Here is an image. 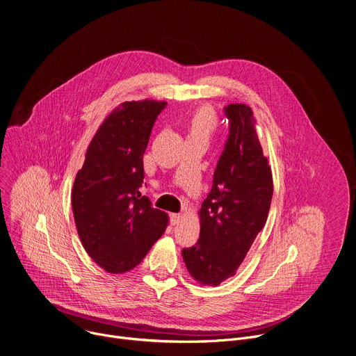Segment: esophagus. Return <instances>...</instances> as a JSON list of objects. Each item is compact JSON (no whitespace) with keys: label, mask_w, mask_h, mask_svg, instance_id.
Masks as SVG:
<instances>
[{"label":"esophagus","mask_w":356,"mask_h":356,"mask_svg":"<svg viewBox=\"0 0 356 356\" xmlns=\"http://www.w3.org/2000/svg\"><path fill=\"white\" fill-rule=\"evenodd\" d=\"M181 221V216L180 214H170V224L172 225H177Z\"/></svg>","instance_id":"34e87169"}]
</instances>
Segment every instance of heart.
Instances as JSON below:
<instances>
[{
	"label": "heart",
	"instance_id": "obj_1",
	"mask_svg": "<svg viewBox=\"0 0 356 356\" xmlns=\"http://www.w3.org/2000/svg\"><path fill=\"white\" fill-rule=\"evenodd\" d=\"M218 125V117L213 107L201 106L187 120V132L190 138H200L209 142Z\"/></svg>",
	"mask_w": 356,
	"mask_h": 356
}]
</instances>
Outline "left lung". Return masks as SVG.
Wrapping results in <instances>:
<instances>
[{
    "label": "left lung",
    "instance_id": "left-lung-1",
    "mask_svg": "<svg viewBox=\"0 0 356 356\" xmlns=\"http://www.w3.org/2000/svg\"><path fill=\"white\" fill-rule=\"evenodd\" d=\"M229 135L217 163L213 187L202 201L200 238L181 250L191 277L218 286L234 276L250 245L266 224L273 177L257 134L250 107H225Z\"/></svg>",
    "mask_w": 356,
    "mask_h": 356
}]
</instances>
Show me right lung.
I'll return each mask as SVG.
<instances>
[{"instance_id":"obj_1","label":"right lung","mask_w":356,"mask_h":356,"mask_svg":"<svg viewBox=\"0 0 356 356\" xmlns=\"http://www.w3.org/2000/svg\"><path fill=\"white\" fill-rule=\"evenodd\" d=\"M166 101H125L92 136L77 172L72 207L88 257L108 273L134 269L165 232L168 214L154 209L143 183V154Z\"/></svg>"}]
</instances>
